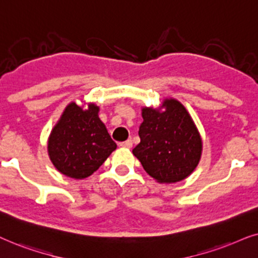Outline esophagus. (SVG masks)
<instances>
[{"mask_svg": "<svg viewBox=\"0 0 258 258\" xmlns=\"http://www.w3.org/2000/svg\"><path fill=\"white\" fill-rule=\"evenodd\" d=\"M119 145L121 147H126V149H131V147H132V140L128 139V140H126V142L120 143Z\"/></svg>", "mask_w": 258, "mask_h": 258, "instance_id": "1", "label": "esophagus"}]
</instances>
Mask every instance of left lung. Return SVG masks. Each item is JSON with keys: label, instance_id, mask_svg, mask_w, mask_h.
<instances>
[{"label": "left lung", "instance_id": "1", "mask_svg": "<svg viewBox=\"0 0 258 258\" xmlns=\"http://www.w3.org/2000/svg\"><path fill=\"white\" fill-rule=\"evenodd\" d=\"M163 107V112L143 108L140 143L132 152L144 170L159 183H177L190 176L198 165L202 139L179 101L166 99Z\"/></svg>", "mask_w": 258, "mask_h": 258}]
</instances>
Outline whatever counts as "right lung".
Returning <instances> with one entry per match:
<instances>
[{
	"label": "right lung",
	"mask_w": 258,
	"mask_h": 258,
	"mask_svg": "<svg viewBox=\"0 0 258 258\" xmlns=\"http://www.w3.org/2000/svg\"><path fill=\"white\" fill-rule=\"evenodd\" d=\"M98 112L94 104L84 111L72 102L51 131L48 153L64 176L74 179L91 176L116 149Z\"/></svg>",
	"instance_id": "add662e5"
}]
</instances>
